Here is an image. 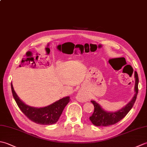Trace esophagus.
<instances>
[{
    "label": "esophagus",
    "mask_w": 147,
    "mask_h": 147,
    "mask_svg": "<svg viewBox=\"0 0 147 147\" xmlns=\"http://www.w3.org/2000/svg\"><path fill=\"white\" fill-rule=\"evenodd\" d=\"M77 98H78V99L80 100H85V98L83 97V96L82 94H81L80 93H78Z\"/></svg>",
    "instance_id": "34e87169"
}]
</instances>
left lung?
I'll return each instance as SVG.
<instances>
[{"instance_id":"obj_1","label":"left lung","mask_w":147,"mask_h":147,"mask_svg":"<svg viewBox=\"0 0 147 147\" xmlns=\"http://www.w3.org/2000/svg\"><path fill=\"white\" fill-rule=\"evenodd\" d=\"M135 95L124 107L115 112H108L103 109L100 104L94 100L91 102L94 105V112L90 117V120L93 124L96 126H108L118 123L126 116L129 111L131 109L135 104L138 92V76L136 72H135Z\"/></svg>"}]
</instances>
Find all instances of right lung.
I'll use <instances>...</instances> for the list:
<instances>
[{
    "instance_id": "add662e5",
    "label": "right lung",
    "mask_w": 147,
    "mask_h": 147,
    "mask_svg": "<svg viewBox=\"0 0 147 147\" xmlns=\"http://www.w3.org/2000/svg\"><path fill=\"white\" fill-rule=\"evenodd\" d=\"M11 90L16 102L26 116L34 123L42 125H51L58 121L64 107L70 100L69 96H65L44 107H34L26 105L15 92L11 83Z\"/></svg>"
}]
</instances>
